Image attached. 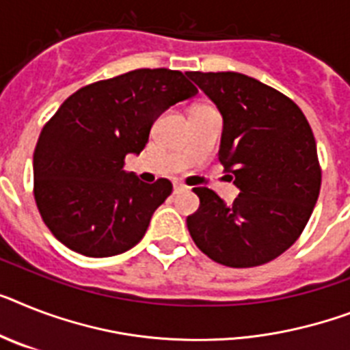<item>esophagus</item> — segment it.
Here are the masks:
<instances>
[{"mask_svg": "<svg viewBox=\"0 0 350 350\" xmlns=\"http://www.w3.org/2000/svg\"><path fill=\"white\" fill-rule=\"evenodd\" d=\"M187 186H184L182 182H173V191L175 193H180V191H186Z\"/></svg>", "mask_w": 350, "mask_h": 350, "instance_id": "34e87169", "label": "esophagus"}]
</instances>
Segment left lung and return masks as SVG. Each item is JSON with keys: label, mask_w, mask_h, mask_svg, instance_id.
Instances as JSON below:
<instances>
[{"label": "left lung", "mask_w": 350, "mask_h": 350, "mask_svg": "<svg viewBox=\"0 0 350 350\" xmlns=\"http://www.w3.org/2000/svg\"><path fill=\"white\" fill-rule=\"evenodd\" d=\"M224 118L218 159L239 195L225 204L195 187L200 207L187 216L193 241L230 268L259 267L295 243L320 193L311 126L295 102L247 75L186 73Z\"/></svg>", "instance_id": "obj_1"}]
</instances>
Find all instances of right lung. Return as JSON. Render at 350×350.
I'll use <instances>...</instances> for the list:
<instances>
[{
	"label": "right lung",
	"instance_id": "1",
	"mask_svg": "<svg viewBox=\"0 0 350 350\" xmlns=\"http://www.w3.org/2000/svg\"><path fill=\"white\" fill-rule=\"evenodd\" d=\"M172 69H135L78 89L59 107L33 152V195L42 221L60 243L88 258L137 245L172 182L144 184L123 170L139 155L166 109L196 94Z\"/></svg>",
	"mask_w": 350,
	"mask_h": 350
}]
</instances>
